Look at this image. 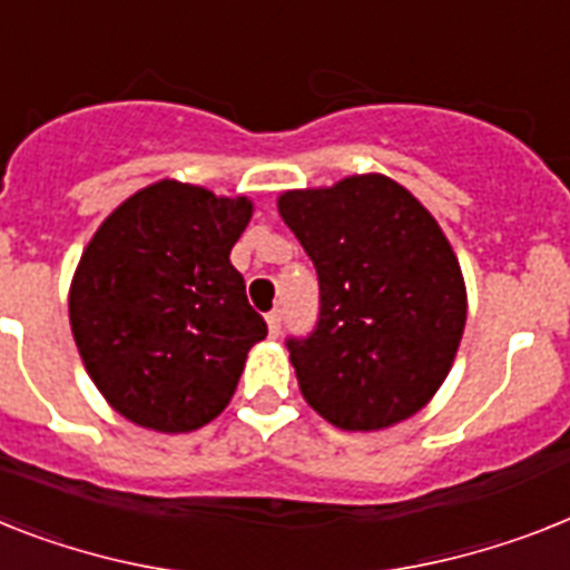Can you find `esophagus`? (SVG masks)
<instances>
[{
	"mask_svg": "<svg viewBox=\"0 0 570 570\" xmlns=\"http://www.w3.org/2000/svg\"><path fill=\"white\" fill-rule=\"evenodd\" d=\"M267 332H271V337L279 335V328H282V312L279 308H274V312L267 314Z\"/></svg>",
	"mask_w": 570,
	"mask_h": 570,
	"instance_id": "1",
	"label": "esophagus"
}]
</instances>
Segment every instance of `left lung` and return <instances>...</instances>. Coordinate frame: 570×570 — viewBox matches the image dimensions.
I'll return each mask as SVG.
<instances>
[{
	"mask_svg": "<svg viewBox=\"0 0 570 570\" xmlns=\"http://www.w3.org/2000/svg\"><path fill=\"white\" fill-rule=\"evenodd\" d=\"M276 206L320 279L317 328L288 341L305 402L343 431L411 420L465 326L463 271L434 215L384 174L282 191Z\"/></svg>",
	"mask_w": 570,
	"mask_h": 570,
	"instance_id": "left-lung-1",
	"label": "left lung"
}]
</instances>
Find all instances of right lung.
<instances>
[{"label": "right lung", "mask_w": 570, "mask_h": 570, "mask_svg": "<svg viewBox=\"0 0 570 570\" xmlns=\"http://www.w3.org/2000/svg\"><path fill=\"white\" fill-rule=\"evenodd\" d=\"M250 197L150 183L110 212L69 285V326L112 411L159 434H189L233 399L267 323L229 262Z\"/></svg>", "instance_id": "1"}]
</instances>
